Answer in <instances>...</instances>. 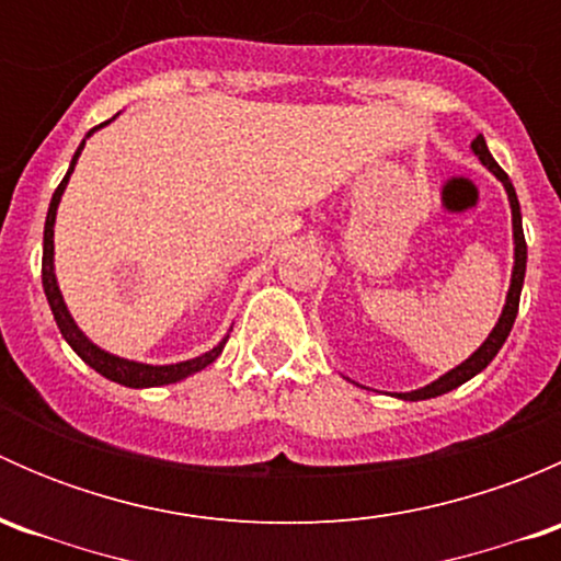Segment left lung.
<instances>
[{"label": "left lung", "mask_w": 561, "mask_h": 561, "mask_svg": "<svg viewBox=\"0 0 561 561\" xmlns=\"http://www.w3.org/2000/svg\"><path fill=\"white\" fill-rule=\"evenodd\" d=\"M472 149L474 154L480 157V162L483 165H489V171L496 175V179L505 184L507 190V197H511V208H513V239H516V265H513V282H511V293H507V304L505 309H502V317L500 322H496L494 331L489 333V339H485L483 344H480V350L474 355H469L467 360H463L461 366H456L454 371H448L445 377H439L437 382H432V386L421 388V390H412V393H396L399 399H407V401H421V399H434V396H443L448 393V390H454L458 386H463L467 380H472L478 371H483L485 366L494 360V355L500 353V347L505 344L507 333H511L513 322H516V314H518V301H522V287H524V274H526V239H524V228H522V206H518V197H516V190H513L511 179H507V173L502 171L500 165H496V160L491 157L489 146H485L483 135H478V138L472 140Z\"/></svg>", "instance_id": "obj_1"}]
</instances>
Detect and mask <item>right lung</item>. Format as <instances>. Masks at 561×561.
<instances>
[{"instance_id": "right-lung-1", "label": "right lung", "mask_w": 561, "mask_h": 561, "mask_svg": "<svg viewBox=\"0 0 561 561\" xmlns=\"http://www.w3.org/2000/svg\"><path fill=\"white\" fill-rule=\"evenodd\" d=\"M94 129H98V127H94ZM94 129H92V133H94ZM92 133H89V135H92ZM89 135H87V138H89ZM83 144H87V140H83ZM83 144L78 146L76 157H72L70 171H67L65 179H61V184L56 186L54 197H50L48 217H45L43 290H45V298H48V304H50V312H54L56 325H59L61 336L67 339V344H70V347L76 350V353L81 355V358L87 360V364L92 366L94 371H100V375L107 377V380L118 382V386H127V388H154V386H168V382L184 380V377H190V375H195V371L206 369L208 364H214V360L219 358V353H222V347H225V339L217 344V347L211 350V353L201 355V358L184 360V364H173V366L135 364V360L116 358V355H111V353H105V350L94 347V344L89 342L87 336H83L81 328L76 325V320H72L70 312H67L65 301H61L59 285H56V276H54V219H56V206H59V197H61V192H65L67 179H70L72 168H76L78 157H81Z\"/></svg>"}]
</instances>
